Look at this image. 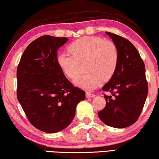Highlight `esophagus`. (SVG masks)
Masks as SVG:
<instances>
[{
	"instance_id": "esophagus-1",
	"label": "esophagus",
	"mask_w": 159,
	"mask_h": 159,
	"mask_svg": "<svg viewBox=\"0 0 159 159\" xmlns=\"http://www.w3.org/2000/svg\"><path fill=\"white\" fill-rule=\"evenodd\" d=\"M95 96V94H93L91 93H89V92H87L86 93V97L87 98H94V97Z\"/></svg>"
}]
</instances>
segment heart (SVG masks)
<instances>
[{"instance_id": "b5f03b06", "label": "heart", "mask_w": 159, "mask_h": 159, "mask_svg": "<svg viewBox=\"0 0 159 159\" xmlns=\"http://www.w3.org/2000/svg\"><path fill=\"white\" fill-rule=\"evenodd\" d=\"M68 49L72 56L60 54L57 64L66 77L75 80L80 73L81 64H85L86 75L75 81L77 86L92 89L102 80H109L116 72L119 53L115 43L95 36H86L73 41Z\"/></svg>"}]
</instances>
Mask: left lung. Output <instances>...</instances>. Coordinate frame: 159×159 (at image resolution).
<instances>
[{
  "instance_id": "8db88e82",
  "label": "left lung",
  "mask_w": 159,
  "mask_h": 159,
  "mask_svg": "<svg viewBox=\"0 0 159 159\" xmlns=\"http://www.w3.org/2000/svg\"><path fill=\"white\" fill-rule=\"evenodd\" d=\"M106 34L118 48L119 61L114 75L102 87V90L111 95H104L106 105L98 114L107 125L126 128L137 121L146 102L148 89L146 68L130 41L110 32Z\"/></svg>"
}]
</instances>
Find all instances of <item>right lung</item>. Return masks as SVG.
<instances>
[{"mask_svg":"<svg viewBox=\"0 0 159 159\" xmlns=\"http://www.w3.org/2000/svg\"><path fill=\"white\" fill-rule=\"evenodd\" d=\"M68 39L46 35L32 41L17 67V98L30 123L43 132L62 130L85 99L57 64V50Z\"/></svg>","mask_w":159,"mask_h":159,"instance_id":"add662e5","label":"right lung"}]
</instances>
